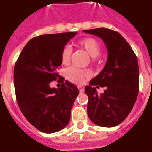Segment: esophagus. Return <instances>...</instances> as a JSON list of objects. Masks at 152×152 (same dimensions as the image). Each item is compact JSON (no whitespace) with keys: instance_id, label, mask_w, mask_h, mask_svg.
<instances>
[{"instance_id":"obj_1","label":"esophagus","mask_w":152,"mask_h":152,"mask_svg":"<svg viewBox=\"0 0 152 152\" xmlns=\"http://www.w3.org/2000/svg\"><path fill=\"white\" fill-rule=\"evenodd\" d=\"M78 88L80 92H83V91H84V87H83V86H78Z\"/></svg>"}]
</instances>
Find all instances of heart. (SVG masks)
Masks as SVG:
<instances>
[{
    "label": "heart",
    "instance_id": "b5f03b06",
    "mask_svg": "<svg viewBox=\"0 0 152 152\" xmlns=\"http://www.w3.org/2000/svg\"><path fill=\"white\" fill-rule=\"evenodd\" d=\"M78 47L87 51V53L92 57L93 59L95 57L98 56L101 51H102V47L98 42L92 37H86L83 39L78 41L76 43ZM71 53L72 50L71 48L69 47H64L61 51V62L63 64H68L70 61ZM65 76L68 80H69L76 84H82L83 83L86 78H88L90 76V73L88 70L81 69L77 67H70L65 71Z\"/></svg>",
    "mask_w": 152,
    "mask_h": 152
}]
</instances>
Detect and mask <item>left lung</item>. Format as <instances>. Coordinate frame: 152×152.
<instances>
[{"label": "left lung", "instance_id": "8db88e82", "mask_svg": "<svg viewBox=\"0 0 152 152\" xmlns=\"http://www.w3.org/2000/svg\"><path fill=\"white\" fill-rule=\"evenodd\" d=\"M83 32L102 38L108 50L104 69L85 87L88 117L96 125L115 127L127 118L136 102L139 89L137 59L118 32L105 28ZM99 86L106 87L101 95L96 92Z\"/></svg>", "mask_w": 152, "mask_h": 152}]
</instances>
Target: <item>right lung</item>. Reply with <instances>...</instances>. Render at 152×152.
<instances>
[{
    "instance_id": "right-lung-1",
    "label": "right lung",
    "mask_w": 152,
    "mask_h": 152,
    "mask_svg": "<svg viewBox=\"0 0 152 152\" xmlns=\"http://www.w3.org/2000/svg\"><path fill=\"white\" fill-rule=\"evenodd\" d=\"M77 33L46 34L33 37L19 55L14 69L17 103L24 117L37 129L52 133L63 129L70 119L78 88L56 73L61 51ZM56 79L62 84L51 88Z\"/></svg>"
}]
</instances>
